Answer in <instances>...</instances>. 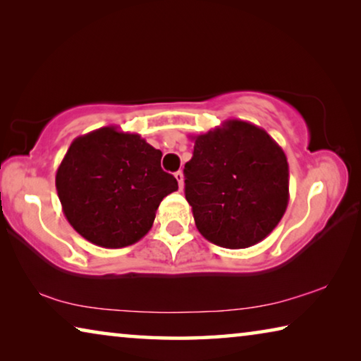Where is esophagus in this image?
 <instances>
[{
    "label": "esophagus",
    "mask_w": 361,
    "mask_h": 361,
    "mask_svg": "<svg viewBox=\"0 0 361 361\" xmlns=\"http://www.w3.org/2000/svg\"><path fill=\"white\" fill-rule=\"evenodd\" d=\"M175 178H176V181H178L180 190H183V171H181V170L176 171V173H175Z\"/></svg>",
    "instance_id": "obj_1"
}]
</instances>
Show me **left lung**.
<instances>
[{
  "mask_svg": "<svg viewBox=\"0 0 361 361\" xmlns=\"http://www.w3.org/2000/svg\"><path fill=\"white\" fill-rule=\"evenodd\" d=\"M191 140L185 194L199 233L226 249L263 241L289 202V165L281 146L263 128L236 118Z\"/></svg>",
  "mask_w": 361,
  "mask_h": 361,
  "instance_id": "1",
  "label": "left lung"
}]
</instances>
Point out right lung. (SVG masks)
<instances>
[{"mask_svg": "<svg viewBox=\"0 0 361 361\" xmlns=\"http://www.w3.org/2000/svg\"><path fill=\"white\" fill-rule=\"evenodd\" d=\"M160 159L162 152L138 133L112 125L78 136L56 171L67 221L99 247L138 243L152 228L162 199L178 190Z\"/></svg>", "mask_w": 361, "mask_h": 361, "instance_id": "obj_1", "label": "right lung"}]
</instances>
